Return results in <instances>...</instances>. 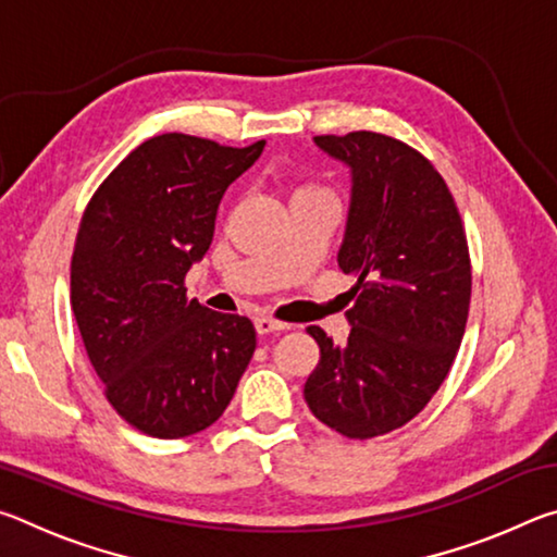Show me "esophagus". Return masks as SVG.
<instances>
[{
	"label": "esophagus",
	"instance_id": "esophagus-1",
	"mask_svg": "<svg viewBox=\"0 0 557 557\" xmlns=\"http://www.w3.org/2000/svg\"><path fill=\"white\" fill-rule=\"evenodd\" d=\"M285 329H289V324L275 322V319H270V317H256V332L258 334H275V332H285Z\"/></svg>",
	"mask_w": 557,
	"mask_h": 557
}]
</instances>
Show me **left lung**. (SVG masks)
<instances>
[{
  "label": "left lung",
  "mask_w": 557,
  "mask_h": 557,
  "mask_svg": "<svg viewBox=\"0 0 557 557\" xmlns=\"http://www.w3.org/2000/svg\"><path fill=\"white\" fill-rule=\"evenodd\" d=\"M314 145L351 176L338 268L356 277L344 346L319 326L309 410L342 435L369 440L410 422L465 336L471 268L445 178L425 157L379 132L322 135Z\"/></svg>",
  "instance_id": "1"
}]
</instances>
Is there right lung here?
Instances as JSON below:
<instances>
[{
	"instance_id": "1",
	"label": "right lung",
	"mask_w": 557,
	"mask_h": 557,
	"mask_svg": "<svg viewBox=\"0 0 557 557\" xmlns=\"http://www.w3.org/2000/svg\"><path fill=\"white\" fill-rule=\"evenodd\" d=\"M262 149L152 137L83 213L71 260L75 322L110 405L149 437L213 425L256 351L250 319L186 299L184 277L211 248L225 188Z\"/></svg>"
}]
</instances>
